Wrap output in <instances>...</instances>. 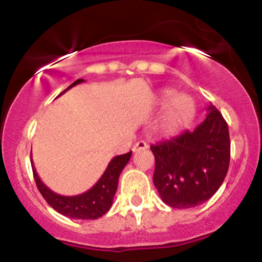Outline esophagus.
Masks as SVG:
<instances>
[{
  "mask_svg": "<svg viewBox=\"0 0 262 262\" xmlns=\"http://www.w3.org/2000/svg\"><path fill=\"white\" fill-rule=\"evenodd\" d=\"M147 147V144L145 141H137L136 144L134 145V147H132V150L134 151H139V150H142V149H146Z\"/></svg>",
  "mask_w": 262,
  "mask_h": 262,
  "instance_id": "obj_1",
  "label": "esophagus"
}]
</instances>
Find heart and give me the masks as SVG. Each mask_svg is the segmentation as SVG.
Segmentation results:
<instances>
[{"label": "heart", "instance_id": "b5f03b06", "mask_svg": "<svg viewBox=\"0 0 262 262\" xmlns=\"http://www.w3.org/2000/svg\"><path fill=\"white\" fill-rule=\"evenodd\" d=\"M155 104L164 110L158 121V131L164 136H174L187 127L196 116L195 100L187 94H177L172 89H164L158 94Z\"/></svg>", "mask_w": 262, "mask_h": 262}]
</instances>
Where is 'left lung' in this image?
I'll return each instance as SVG.
<instances>
[{"mask_svg": "<svg viewBox=\"0 0 262 262\" xmlns=\"http://www.w3.org/2000/svg\"><path fill=\"white\" fill-rule=\"evenodd\" d=\"M208 116L193 131L151 145L152 182L163 203L188 209L208 201L222 186L230 159L228 125L210 104Z\"/></svg>", "mask_w": 262, "mask_h": 262, "instance_id": "8db88e82", "label": "left lung"}]
</instances>
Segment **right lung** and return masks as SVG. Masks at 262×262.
I'll return each mask as SVG.
<instances>
[{"mask_svg": "<svg viewBox=\"0 0 262 262\" xmlns=\"http://www.w3.org/2000/svg\"><path fill=\"white\" fill-rule=\"evenodd\" d=\"M84 79H79L75 82H72L66 90L61 93H66L67 90L71 89L72 86L77 84L84 82ZM58 95V97H59ZM132 155V151L126 152V154L117 155L113 158L108 164L107 169L102 174V177L98 180V182L93 186L90 190L85 191V192L80 193V195L75 196H63L58 195L51 188L47 187L42 182V180L38 176L37 170H35L34 164H32L33 174H34L35 183L42 193L44 200L57 211V213L62 214V215L67 216L71 219H84V220H93L98 219L100 216L104 215L108 210L111 209L113 204V198L117 191L118 186V178H120L121 172L126 164L128 163ZM30 160H32V154H30Z\"/></svg>", "mask_w": 262, "mask_h": 262, "instance_id": "add662e5", "label": "right lung"}]
</instances>
